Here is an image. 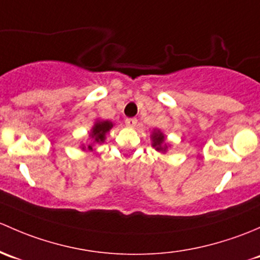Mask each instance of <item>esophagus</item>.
Listing matches in <instances>:
<instances>
[{"label": "esophagus", "instance_id": "obj_1", "mask_svg": "<svg viewBox=\"0 0 260 260\" xmlns=\"http://www.w3.org/2000/svg\"><path fill=\"white\" fill-rule=\"evenodd\" d=\"M136 124H138V120L134 119V117H131V119H126V120H125V125H126L127 127H135Z\"/></svg>", "mask_w": 260, "mask_h": 260}]
</instances>
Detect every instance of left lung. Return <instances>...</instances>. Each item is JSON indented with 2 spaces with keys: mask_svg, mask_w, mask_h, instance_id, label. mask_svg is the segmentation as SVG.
Masks as SVG:
<instances>
[{
  "mask_svg": "<svg viewBox=\"0 0 260 260\" xmlns=\"http://www.w3.org/2000/svg\"><path fill=\"white\" fill-rule=\"evenodd\" d=\"M150 139H151V146L156 150V151L162 152V154H165V152L168 151V148H169L170 145L167 143V136L164 135V133H162L161 130H152Z\"/></svg>",
  "mask_w": 260,
  "mask_h": 260,
  "instance_id": "1",
  "label": "left lung"
}]
</instances>
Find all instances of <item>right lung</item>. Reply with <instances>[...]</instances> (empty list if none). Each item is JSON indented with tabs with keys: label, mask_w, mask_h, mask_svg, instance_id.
<instances>
[{
	"label": "right lung",
	"mask_w": 260,
	"mask_h": 260,
	"mask_svg": "<svg viewBox=\"0 0 260 260\" xmlns=\"http://www.w3.org/2000/svg\"><path fill=\"white\" fill-rule=\"evenodd\" d=\"M114 126L112 121L110 120H96L95 124L92 125L91 130L89 131V141L90 143L87 145L81 144V150L86 151H95V145L96 144H103L106 139V134L109 133Z\"/></svg>",
	"instance_id": "obj_1"
}]
</instances>
